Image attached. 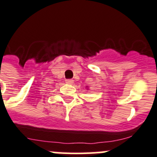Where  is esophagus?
<instances>
[{"mask_svg": "<svg viewBox=\"0 0 157 157\" xmlns=\"http://www.w3.org/2000/svg\"><path fill=\"white\" fill-rule=\"evenodd\" d=\"M73 81H74V80H71V79H67V80H66V83H72Z\"/></svg>", "mask_w": 157, "mask_h": 157, "instance_id": "obj_1", "label": "esophagus"}]
</instances>
